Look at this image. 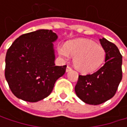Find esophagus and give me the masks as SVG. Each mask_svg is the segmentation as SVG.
I'll return each instance as SVG.
<instances>
[{"mask_svg": "<svg viewBox=\"0 0 127 127\" xmlns=\"http://www.w3.org/2000/svg\"><path fill=\"white\" fill-rule=\"evenodd\" d=\"M72 70V68L69 66V65H67V68H66V72H69L70 70Z\"/></svg>", "mask_w": 127, "mask_h": 127, "instance_id": "obj_1", "label": "esophagus"}]
</instances>
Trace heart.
<instances>
[{
	"instance_id": "1",
	"label": "heart",
	"mask_w": 127,
	"mask_h": 127,
	"mask_svg": "<svg viewBox=\"0 0 127 127\" xmlns=\"http://www.w3.org/2000/svg\"><path fill=\"white\" fill-rule=\"evenodd\" d=\"M58 53L64 59L69 55L73 57L74 67L83 73L96 70L104 63L106 57L104 48L89 39L70 41L66 45L58 47Z\"/></svg>"
}]
</instances>
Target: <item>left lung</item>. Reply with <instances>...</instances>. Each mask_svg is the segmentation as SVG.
I'll return each mask as SVG.
<instances>
[{"label":"left lung","mask_w":127,"mask_h":127,"mask_svg":"<svg viewBox=\"0 0 127 127\" xmlns=\"http://www.w3.org/2000/svg\"><path fill=\"white\" fill-rule=\"evenodd\" d=\"M106 52L105 64L96 72L79 76L75 86L76 95L92 105L101 104L115 95L122 79V56L114 43L100 39Z\"/></svg>","instance_id":"1"}]
</instances>
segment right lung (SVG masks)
Listing matches in <instances>:
<instances>
[{
  "instance_id": "right-lung-1",
  "label": "right lung",
  "mask_w": 127,
  "mask_h": 127,
  "mask_svg": "<svg viewBox=\"0 0 127 127\" xmlns=\"http://www.w3.org/2000/svg\"><path fill=\"white\" fill-rule=\"evenodd\" d=\"M51 30L40 29L17 38L6 55L5 77L12 93L26 101L37 102L52 92L66 65L55 66Z\"/></svg>"
}]
</instances>
